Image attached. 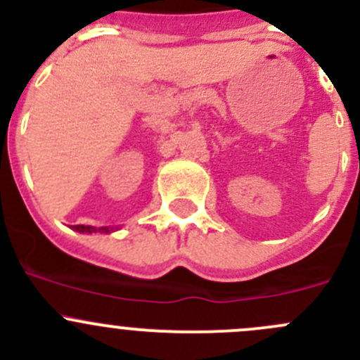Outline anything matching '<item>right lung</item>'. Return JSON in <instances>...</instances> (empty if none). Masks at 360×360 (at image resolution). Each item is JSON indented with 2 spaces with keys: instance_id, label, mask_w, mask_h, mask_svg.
<instances>
[{
  "instance_id": "right-lung-1",
  "label": "right lung",
  "mask_w": 360,
  "mask_h": 360,
  "mask_svg": "<svg viewBox=\"0 0 360 360\" xmlns=\"http://www.w3.org/2000/svg\"><path fill=\"white\" fill-rule=\"evenodd\" d=\"M73 230H77V232H86V233H96V232H102V233H109L112 232L114 229H110V226H100V229H96V226H91V225H73L72 226Z\"/></svg>"
}]
</instances>
